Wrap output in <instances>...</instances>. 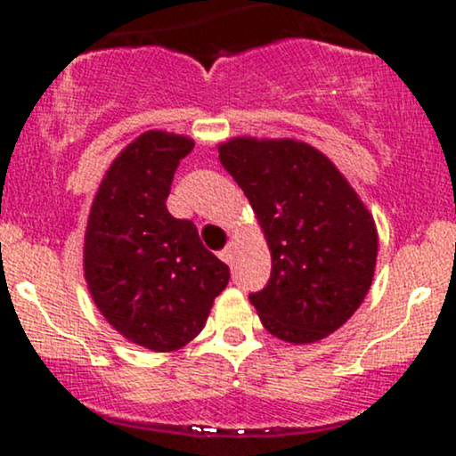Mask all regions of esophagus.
<instances>
[{
  "label": "esophagus",
  "instance_id": "obj_1",
  "mask_svg": "<svg viewBox=\"0 0 456 456\" xmlns=\"http://www.w3.org/2000/svg\"><path fill=\"white\" fill-rule=\"evenodd\" d=\"M233 255H235V244L229 242L227 248L221 250V259L224 261V264H232L233 261Z\"/></svg>",
  "mask_w": 456,
  "mask_h": 456
}]
</instances>
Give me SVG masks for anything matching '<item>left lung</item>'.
<instances>
[{
	"instance_id": "left-lung-1",
	"label": "left lung",
	"mask_w": 456,
	"mask_h": 456,
	"mask_svg": "<svg viewBox=\"0 0 456 456\" xmlns=\"http://www.w3.org/2000/svg\"><path fill=\"white\" fill-rule=\"evenodd\" d=\"M272 255L270 281L250 294L264 328L294 345L347 322L378 261L373 214L326 154L296 139L233 137L218 145Z\"/></svg>"
}]
</instances>
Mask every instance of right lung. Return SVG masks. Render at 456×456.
Wrapping results in <instances>:
<instances>
[{
    "mask_svg": "<svg viewBox=\"0 0 456 456\" xmlns=\"http://www.w3.org/2000/svg\"><path fill=\"white\" fill-rule=\"evenodd\" d=\"M195 141L148 130L115 156L94 195L83 274L102 317L130 343L175 352L206 326L229 268L192 221L167 210L174 174Z\"/></svg>",
    "mask_w": 456,
    "mask_h": 456,
    "instance_id": "obj_1",
    "label": "right lung"
}]
</instances>
